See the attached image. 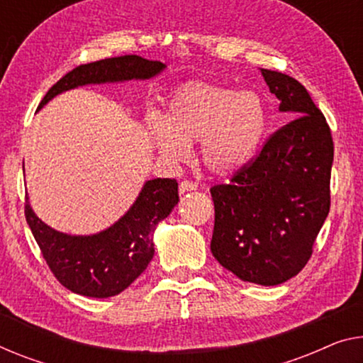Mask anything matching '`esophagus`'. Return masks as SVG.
Masks as SVG:
<instances>
[{
  "label": "esophagus",
  "mask_w": 363,
  "mask_h": 363,
  "mask_svg": "<svg viewBox=\"0 0 363 363\" xmlns=\"http://www.w3.org/2000/svg\"><path fill=\"white\" fill-rule=\"evenodd\" d=\"M199 186L196 182L192 181H182L179 184V194H186V192H191V191H197Z\"/></svg>",
  "instance_id": "34e87169"
}]
</instances>
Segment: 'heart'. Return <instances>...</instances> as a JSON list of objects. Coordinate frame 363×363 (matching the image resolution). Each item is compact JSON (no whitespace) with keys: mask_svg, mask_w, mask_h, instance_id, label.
Masks as SVG:
<instances>
[{"mask_svg":"<svg viewBox=\"0 0 363 363\" xmlns=\"http://www.w3.org/2000/svg\"><path fill=\"white\" fill-rule=\"evenodd\" d=\"M267 109L254 91L196 83L176 91L163 118L148 125L150 142L167 163H182L200 142L208 172L230 177L256 156L266 135Z\"/></svg>","mask_w":363,"mask_h":363,"instance_id":"obj_1","label":"heart"}]
</instances>
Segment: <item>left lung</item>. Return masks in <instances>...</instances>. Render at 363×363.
I'll use <instances>...</instances> for the list:
<instances>
[{"mask_svg": "<svg viewBox=\"0 0 363 363\" xmlns=\"http://www.w3.org/2000/svg\"><path fill=\"white\" fill-rule=\"evenodd\" d=\"M279 111L291 113L252 164L230 184L212 187L213 257L238 279L279 285L310 259L329 213L334 158L331 130L305 86L289 74L261 68Z\"/></svg>", "mask_w": 363, "mask_h": 363, "instance_id": "1", "label": "left lung"}]
</instances>
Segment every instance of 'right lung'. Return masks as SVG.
<instances>
[{
  "mask_svg": "<svg viewBox=\"0 0 363 363\" xmlns=\"http://www.w3.org/2000/svg\"><path fill=\"white\" fill-rule=\"evenodd\" d=\"M166 68L137 55H123L81 65L57 81L39 109L65 91L79 86L147 81ZM24 171V163H23ZM179 202L174 179H151L109 228L94 235H68L39 218L26 197V220L58 282L73 294L93 298L118 295L143 272L155 256L153 233Z\"/></svg>",
  "mask_w": 363,
  "mask_h": 363,
  "instance_id": "1",
  "label": "right lung"
}]
</instances>
